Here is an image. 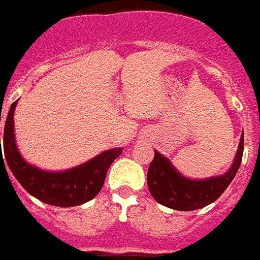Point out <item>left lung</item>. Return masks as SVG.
I'll return each instance as SVG.
<instances>
[{
  "label": "left lung",
  "mask_w": 260,
  "mask_h": 260,
  "mask_svg": "<svg viewBox=\"0 0 260 260\" xmlns=\"http://www.w3.org/2000/svg\"><path fill=\"white\" fill-rule=\"evenodd\" d=\"M244 152V133L234 159L233 167L227 174L218 178L204 180H190L172 167V164L158 151L151 161L147 183L152 198L158 203L179 211H192L213 203L221 196L238 172Z\"/></svg>",
  "instance_id": "1"
}]
</instances>
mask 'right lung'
Listing matches in <instances>:
<instances>
[{
  "instance_id": "right-lung-1",
  "label": "right lung",
  "mask_w": 260,
  "mask_h": 260,
  "mask_svg": "<svg viewBox=\"0 0 260 260\" xmlns=\"http://www.w3.org/2000/svg\"><path fill=\"white\" fill-rule=\"evenodd\" d=\"M16 104L18 101L11 105L5 121L1 167H5V158L11 172L22 187L40 202L58 207H73L92 200L101 192L106 172L112 162L121 154V148L105 151L101 155L92 158L91 161L64 172H46L32 167L23 161L16 148L14 137V112Z\"/></svg>"
}]
</instances>
